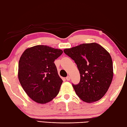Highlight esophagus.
<instances>
[{
    "mask_svg": "<svg viewBox=\"0 0 127 127\" xmlns=\"http://www.w3.org/2000/svg\"><path fill=\"white\" fill-rule=\"evenodd\" d=\"M66 80L67 81H70V79H71V78H70V77L69 76H67L66 78Z\"/></svg>",
    "mask_w": 127,
    "mask_h": 127,
    "instance_id": "1",
    "label": "esophagus"
}]
</instances>
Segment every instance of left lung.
<instances>
[{
	"mask_svg": "<svg viewBox=\"0 0 127 127\" xmlns=\"http://www.w3.org/2000/svg\"><path fill=\"white\" fill-rule=\"evenodd\" d=\"M64 51L74 61L79 71V83L72 84L76 94L86 102L100 100L107 92L113 78L110 54L96 43L82 44Z\"/></svg>",
	"mask_w": 127,
	"mask_h": 127,
	"instance_id": "left-lung-1",
	"label": "left lung"
}]
</instances>
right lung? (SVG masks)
<instances>
[{
    "label": "right lung",
    "instance_id": "1",
    "mask_svg": "<svg viewBox=\"0 0 127 127\" xmlns=\"http://www.w3.org/2000/svg\"><path fill=\"white\" fill-rule=\"evenodd\" d=\"M63 51L46 45L27 49L19 64L18 77L25 92L39 103L49 102L59 94L63 80L54 61Z\"/></svg>",
    "mask_w": 127,
    "mask_h": 127
}]
</instances>
